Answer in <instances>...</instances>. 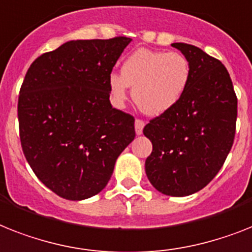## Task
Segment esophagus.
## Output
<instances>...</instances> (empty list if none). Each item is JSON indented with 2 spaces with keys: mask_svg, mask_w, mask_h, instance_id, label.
I'll return each mask as SVG.
<instances>
[{
  "mask_svg": "<svg viewBox=\"0 0 252 252\" xmlns=\"http://www.w3.org/2000/svg\"><path fill=\"white\" fill-rule=\"evenodd\" d=\"M144 125L145 122L143 121V120H140V118H136V120H135V131H136V134L140 135L141 132H143Z\"/></svg>",
  "mask_w": 252,
  "mask_h": 252,
  "instance_id": "1",
  "label": "esophagus"
}]
</instances>
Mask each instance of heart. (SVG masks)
Listing matches in <instances>:
<instances>
[{
	"label": "heart",
	"instance_id": "1",
	"mask_svg": "<svg viewBox=\"0 0 252 252\" xmlns=\"http://www.w3.org/2000/svg\"><path fill=\"white\" fill-rule=\"evenodd\" d=\"M190 82V64L180 53L138 49L126 58L121 74L109 76L108 86L114 103L127 99L128 86L144 113L159 116L171 111L182 100Z\"/></svg>",
	"mask_w": 252,
	"mask_h": 252
}]
</instances>
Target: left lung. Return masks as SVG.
<instances>
[{
  "label": "left lung",
  "mask_w": 252,
  "mask_h": 252,
  "mask_svg": "<svg viewBox=\"0 0 252 252\" xmlns=\"http://www.w3.org/2000/svg\"><path fill=\"white\" fill-rule=\"evenodd\" d=\"M190 64V82L171 111L152 118L144 135L153 144L145 161L158 192L184 197L205 188L233 145L237 95L220 60L188 43H172Z\"/></svg>",
  "instance_id": "8db88e82"
}]
</instances>
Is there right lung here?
Segmentation results:
<instances>
[{"instance_id": "1", "label": "right lung", "mask_w": 252, "mask_h": 252, "mask_svg": "<svg viewBox=\"0 0 252 252\" xmlns=\"http://www.w3.org/2000/svg\"><path fill=\"white\" fill-rule=\"evenodd\" d=\"M128 37L69 41L29 66L18 100L23 153L59 197L80 201L107 186L135 138V118L112 108L108 80Z\"/></svg>"}]
</instances>
